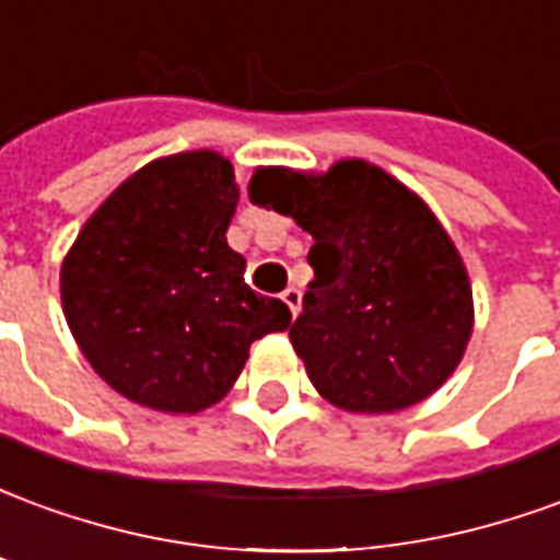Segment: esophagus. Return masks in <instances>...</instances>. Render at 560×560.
<instances>
[{
    "label": "esophagus",
    "instance_id": "obj_1",
    "mask_svg": "<svg viewBox=\"0 0 560 560\" xmlns=\"http://www.w3.org/2000/svg\"><path fill=\"white\" fill-rule=\"evenodd\" d=\"M281 300H284V305L291 308L293 317L300 315V305H303V293H300V288H288V291L281 293Z\"/></svg>",
    "mask_w": 560,
    "mask_h": 560
}]
</instances>
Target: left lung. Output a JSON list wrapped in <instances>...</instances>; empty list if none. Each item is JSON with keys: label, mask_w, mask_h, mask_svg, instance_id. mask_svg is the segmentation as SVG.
<instances>
[{"label": "left lung", "mask_w": 560, "mask_h": 560, "mask_svg": "<svg viewBox=\"0 0 560 560\" xmlns=\"http://www.w3.org/2000/svg\"><path fill=\"white\" fill-rule=\"evenodd\" d=\"M248 195L315 240L291 341L329 405L396 413L444 387L474 332V293L417 191L372 161L339 159L320 173L269 167Z\"/></svg>", "instance_id": "obj_1"}]
</instances>
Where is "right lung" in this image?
<instances>
[{
	"label": "right lung",
	"mask_w": 560,
	"mask_h": 560,
	"mask_svg": "<svg viewBox=\"0 0 560 560\" xmlns=\"http://www.w3.org/2000/svg\"><path fill=\"white\" fill-rule=\"evenodd\" d=\"M233 164L191 149L143 164L92 212L59 269L68 329L104 384L135 405L197 413L221 401L252 341L291 308L243 279L228 245Z\"/></svg>",
	"instance_id": "right-lung-1"
}]
</instances>
